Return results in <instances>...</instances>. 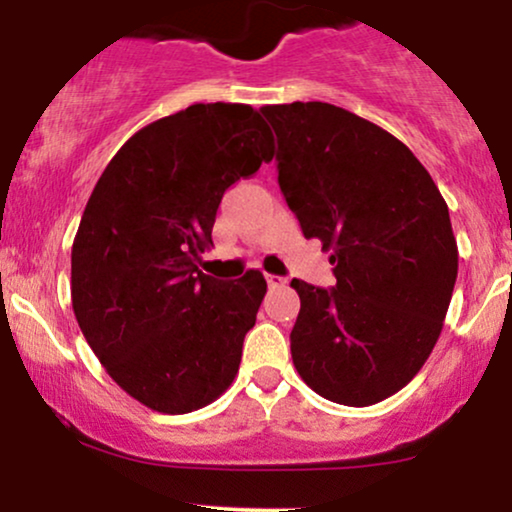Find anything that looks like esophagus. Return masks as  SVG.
<instances>
[{"label": "esophagus", "instance_id": "esophagus-1", "mask_svg": "<svg viewBox=\"0 0 512 512\" xmlns=\"http://www.w3.org/2000/svg\"><path fill=\"white\" fill-rule=\"evenodd\" d=\"M267 284H269V289H281V286H286V279L284 276L267 274Z\"/></svg>", "mask_w": 512, "mask_h": 512}]
</instances>
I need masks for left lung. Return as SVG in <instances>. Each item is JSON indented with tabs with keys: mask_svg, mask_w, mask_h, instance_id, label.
Listing matches in <instances>:
<instances>
[{
	"mask_svg": "<svg viewBox=\"0 0 512 512\" xmlns=\"http://www.w3.org/2000/svg\"><path fill=\"white\" fill-rule=\"evenodd\" d=\"M286 204L322 250L337 286L293 279L301 313L293 366L317 395L368 407L419 373L443 330L457 279L448 204L419 158L337 105H264Z\"/></svg>",
	"mask_w": 512,
	"mask_h": 512,
	"instance_id": "obj_1",
	"label": "left lung"
}]
</instances>
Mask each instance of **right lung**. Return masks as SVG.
<instances>
[{"instance_id": "obj_1", "label": "right lung", "mask_w": 512, "mask_h": 512, "mask_svg": "<svg viewBox=\"0 0 512 512\" xmlns=\"http://www.w3.org/2000/svg\"><path fill=\"white\" fill-rule=\"evenodd\" d=\"M255 108L195 103L122 144L72 245V308L88 346L129 397L161 414L207 407L236 378L267 293L199 272L223 192L272 161Z\"/></svg>"}]
</instances>
